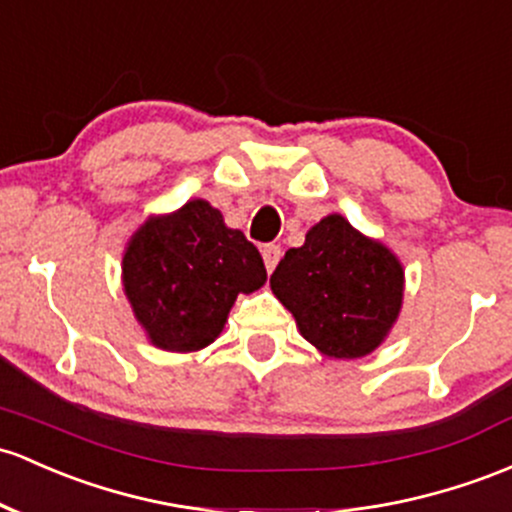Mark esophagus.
Instances as JSON below:
<instances>
[{"label": "esophagus", "instance_id": "1", "mask_svg": "<svg viewBox=\"0 0 512 512\" xmlns=\"http://www.w3.org/2000/svg\"><path fill=\"white\" fill-rule=\"evenodd\" d=\"M262 260H265L267 272H272L277 267V262L282 260V247L279 245H265L262 247Z\"/></svg>", "mask_w": 512, "mask_h": 512}]
</instances>
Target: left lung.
<instances>
[{
  "mask_svg": "<svg viewBox=\"0 0 512 512\" xmlns=\"http://www.w3.org/2000/svg\"><path fill=\"white\" fill-rule=\"evenodd\" d=\"M269 286L316 350L357 359L374 352L396 323L403 267L389 247L330 213L308 230L306 243L286 250Z\"/></svg>",
  "mask_w": 512,
  "mask_h": 512,
  "instance_id": "8db88e82",
  "label": "left lung"
}]
</instances>
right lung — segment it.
Masks as SVG:
<instances>
[{"mask_svg": "<svg viewBox=\"0 0 512 512\" xmlns=\"http://www.w3.org/2000/svg\"><path fill=\"white\" fill-rule=\"evenodd\" d=\"M121 269L138 323L167 352L211 345L238 294L267 282L257 247L204 199L150 216L128 240Z\"/></svg>", "mask_w": 512, "mask_h": 512, "instance_id": "right-lung-1", "label": "right lung"}]
</instances>
